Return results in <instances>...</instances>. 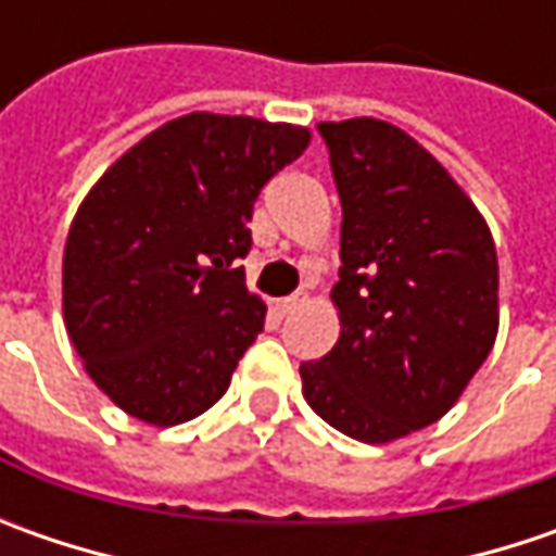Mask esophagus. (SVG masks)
Masks as SVG:
<instances>
[{"instance_id":"esophagus-1","label":"esophagus","mask_w":556,"mask_h":556,"mask_svg":"<svg viewBox=\"0 0 556 556\" xmlns=\"http://www.w3.org/2000/svg\"><path fill=\"white\" fill-rule=\"evenodd\" d=\"M309 296L303 293V290H296V293H290V296H281V300H275V309H278V315H290L293 309H300L303 303H306Z\"/></svg>"}]
</instances>
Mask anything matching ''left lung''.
I'll return each mask as SVG.
<instances>
[{
  "mask_svg": "<svg viewBox=\"0 0 556 556\" xmlns=\"http://www.w3.org/2000/svg\"><path fill=\"white\" fill-rule=\"evenodd\" d=\"M343 206L340 340L300 365L333 430L393 442L445 415L498 333L492 231L448 169L374 117L318 123Z\"/></svg>",
  "mask_w": 556,
  "mask_h": 556,
  "instance_id": "8db88e82",
  "label": "left lung"
}]
</instances>
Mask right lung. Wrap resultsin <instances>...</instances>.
Returning a JSON list of instances; mask_svg holds the SVG:
<instances>
[{
	"mask_svg": "<svg viewBox=\"0 0 556 556\" xmlns=\"http://www.w3.org/2000/svg\"><path fill=\"white\" fill-rule=\"evenodd\" d=\"M312 132L185 114L132 144L79 203L64 244V325L101 393L176 427L216 405L266 321L244 285L263 185Z\"/></svg>",
	"mask_w": 556,
	"mask_h": 556,
	"instance_id": "right-lung-1",
	"label": "right lung"
}]
</instances>
